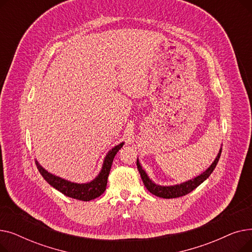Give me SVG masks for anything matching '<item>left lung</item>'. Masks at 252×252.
Listing matches in <instances>:
<instances>
[{
	"label": "left lung",
	"instance_id": "1",
	"mask_svg": "<svg viewBox=\"0 0 252 252\" xmlns=\"http://www.w3.org/2000/svg\"><path fill=\"white\" fill-rule=\"evenodd\" d=\"M220 153H221V147L216 157V159L214 160V162L209 165V167L207 169H205L202 174H200L199 176L195 177L194 179L188 180L186 182H183L181 184H177V185H171V186H161V185H158L156 183H154L147 175L146 171L144 170V168L142 167L139 158H137V167L139 173L141 175L142 181L145 185V187L147 188V190L154 194L155 196L161 197V198H177V197H181L184 195H187L188 193L192 192L194 189H196L200 184H202L210 175L213 173L214 169L216 168L219 159L220 157Z\"/></svg>",
	"mask_w": 252,
	"mask_h": 252
}]
</instances>
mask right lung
Instances as JSON below:
<instances>
[{
    "label": "right lung",
    "mask_w": 252,
    "mask_h": 252,
    "mask_svg": "<svg viewBox=\"0 0 252 252\" xmlns=\"http://www.w3.org/2000/svg\"><path fill=\"white\" fill-rule=\"evenodd\" d=\"M124 142L116 145L111 150H109L106 154L102 168L98 176L88 183H74L70 182L68 180L62 179L58 176L53 175L46 170L41 164L38 163L37 160H35L36 167L39 173L43 176V178L50 184L53 188H55L65 196H68L73 199L82 200V201H90L95 199V198L99 197L104 193L106 190V186H107V179L110 173V168L114 159L115 154L118 152V150L124 146Z\"/></svg>",
    "instance_id": "obj_1"
}]
</instances>
